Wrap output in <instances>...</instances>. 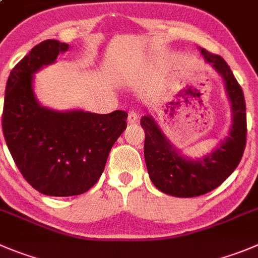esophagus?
I'll return each mask as SVG.
<instances>
[{"instance_id": "esophagus-1", "label": "esophagus", "mask_w": 258, "mask_h": 258, "mask_svg": "<svg viewBox=\"0 0 258 258\" xmlns=\"http://www.w3.org/2000/svg\"><path fill=\"white\" fill-rule=\"evenodd\" d=\"M137 121H138V115H137V112L134 110H131L129 114H127V122L129 124H136Z\"/></svg>"}]
</instances>
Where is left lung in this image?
<instances>
[{"instance_id": "8db88e82", "label": "left lung", "mask_w": 258, "mask_h": 258, "mask_svg": "<svg viewBox=\"0 0 258 258\" xmlns=\"http://www.w3.org/2000/svg\"><path fill=\"white\" fill-rule=\"evenodd\" d=\"M199 49L205 62L222 77L230 102L232 125L224 141L210 153L200 158H191L173 146L152 115L141 119L146 133L144 158L149 178L159 191L176 198L200 196L218 187L237 168L246 147L247 121L243 91L222 57L205 49Z\"/></svg>"}]
</instances>
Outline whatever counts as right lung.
<instances>
[{
    "label": "right lung",
    "instance_id": "right-lung-1",
    "mask_svg": "<svg viewBox=\"0 0 258 258\" xmlns=\"http://www.w3.org/2000/svg\"><path fill=\"white\" fill-rule=\"evenodd\" d=\"M70 45L41 41L15 66L5 92L2 131L24 178L48 196H75L97 182L127 114H95L43 106L34 92V75L53 64Z\"/></svg>",
    "mask_w": 258,
    "mask_h": 258
}]
</instances>
